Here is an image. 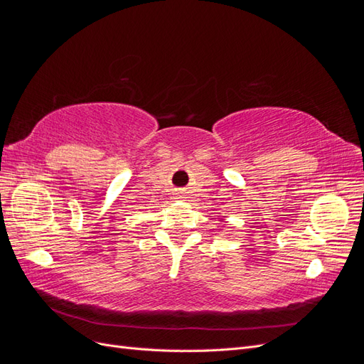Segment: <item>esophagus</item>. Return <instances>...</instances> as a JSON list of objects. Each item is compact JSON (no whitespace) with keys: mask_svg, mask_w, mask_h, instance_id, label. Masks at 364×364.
I'll use <instances>...</instances> for the list:
<instances>
[{"mask_svg":"<svg viewBox=\"0 0 364 364\" xmlns=\"http://www.w3.org/2000/svg\"><path fill=\"white\" fill-rule=\"evenodd\" d=\"M178 199H179V200H183V199H186V197H185V194H183V193H181V194L178 196Z\"/></svg>","mask_w":364,"mask_h":364,"instance_id":"34e87169","label":"esophagus"}]
</instances>
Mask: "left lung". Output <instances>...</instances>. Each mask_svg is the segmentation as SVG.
Returning a JSON list of instances; mask_svg holds the SVG:
<instances>
[{"label": "left lung", "instance_id": "8db88e82", "mask_svg": "<svg viewBox=\"0 0 364 364\" xmlns=\"http://www.w3.org/2000/svg\"><path fill=\"white\" fill-rule=\"evenodd\" d=\"M220 220H223V218H220Z\"/></svg>", "mask_w": 364, "mask_h": 364}]
</instances>
